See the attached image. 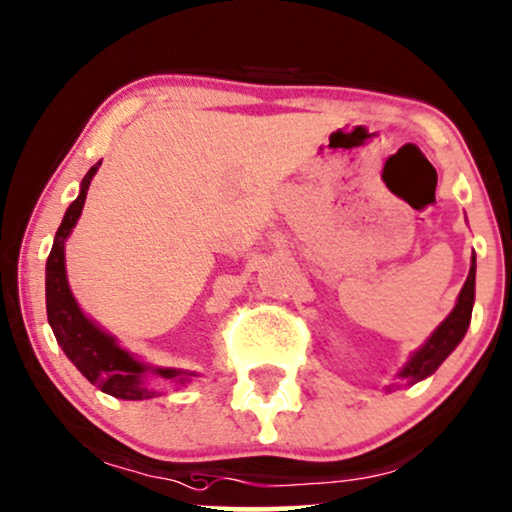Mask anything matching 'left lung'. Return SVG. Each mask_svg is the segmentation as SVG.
Masks as SVG:
<instances>
[{
    "label": "left lung",
    "mask_w": 512,
    "mask_h": 512,
    "mask_svg": "<svg viewBox=\"0 0 512 512\" xmlns=\"http://www.w3.org/2000/svg\"><path fill=\"white\" fill-rule=\"evenodd\" d=\"M473 303H475V254H473V263H470L468 280L463 284L459 301H456L451 315L435 329V334L428 338V343L423 345L418 353H414V357L407 362V367L400 371V376L409 383V386L433 374V371L447 360L451 350L461 343V338L466 336L468 331L470 315H473Z\"/></svg>",
    "instance_id": "8db88e82"
}]
</instances>
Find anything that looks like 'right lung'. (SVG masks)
Wrapping results in <instances>:
<instances>
[{
  "label": "right lung",
  "mask_w": 512,
  "mask_h": 512,
  "mask_svg": "<svg viewBox=\"0 0 512 512\" xmlns=\"http://www.w3.org/2000/svg\"><path fill=\"white\" fill-rule=\"evenodd\" d=\"M98 167H101V162L86 171L79 197L65 211L61 228L53 237L51 254L46 258V317H49L53 336H56L63 353L94 386L112 397H119V400H150V397H155V390H150L143 383V376L148 371L162 378H174L181 386L195 374L176 369H148L145 364L136 362L126 350L119 348L115 338L103 334L94 322L86 320L70 294L68 277H65V240H68L70 230L75 228L77 218L82 214L86 190H89V183Z\"/></svg>",
  "instance_id": "obj_1"
}]
</instances>
